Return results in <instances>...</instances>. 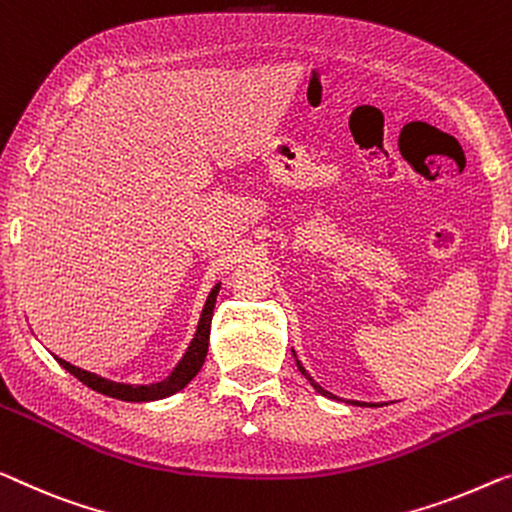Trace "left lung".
<instances>
[{
	"mask_svg": "<svg viewBox=\"0 0 512 512\" xmlns=\"http://www.w3.org/2000/svg\"><path fill=\"white\" fill-rule=\"evenodd\" d=\"M292 352H294V349H292ZM294 356H296V354H294ZM296 365H299L301 375H303L305 379H308V381H310V384H312V388H315V391H317V393H322V395H324V398L338 400V398H335V395H333V393H329V391H324V388H322V386H319V384H317V381H315V379H312V377L308 375V370H305V368H303V365H301V361H299V358H296ZM352 404H358V407H365V404H368V402H358V400H354ZM370 407H377V404H370Z\"/></svg>",
	"mask_w": 512,
	"mask_h": 512,
	"instance_id": "obj_1",
	"label": "left lung"
}]
</instances>
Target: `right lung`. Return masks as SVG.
<instances>
[{
  "label": "right lung",
  "instance_id": "add662e5",
  "mask_svg": "<svg viewBox=\"0 0 512 512\" xmlns=\"http://www.w3.org/2000/svg\"><path fill=\"white\" fill-rule=\"evenodd\" d=\"M220 292V282L213 285V289L207 296V303H204L200 322H197V331L190 340V345L186 349V354L179 358V363L174 365V370L167 375L163 381H156V384H121V381H112L105 379L101 375H94V372H87L78 368V365L64 361V358L55 356L59 365L64 370L71 372L73 377H78L82 384L89 386L91 391L108 395V398H117L124 402H154V400H163L170 398V395L179 393L181 388H186L190 384L197 372L202 370L204 358H207L209 352V333H211V317H213V308H216V296Z\"/></svg>",
  "mask_w": 512,
  "mask_h": 512
}]
</instances>
